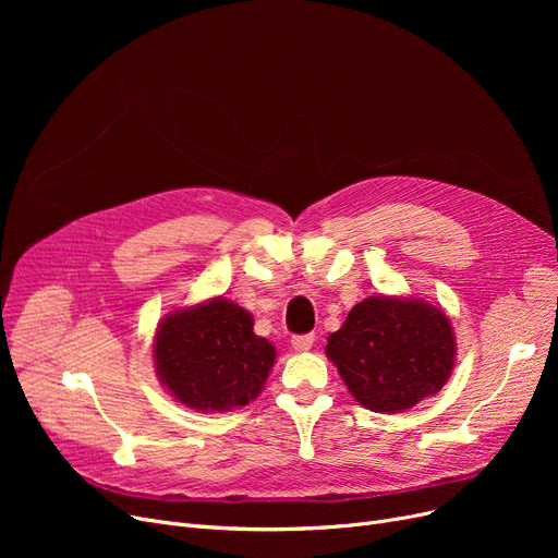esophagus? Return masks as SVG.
<instances>
[{"mask_svg": "<svg viewBox=\"0 0 558 558\" xmlns=\"http://www.w3.org/2000/svg\"><path fill=\"white\" fill-rule=\"evenodd\" d=\"M314 343V337L312 335H296L291 337V348L296 350V353H305V350H310Z\"/></svg>", "mask_w": 558, "mask_h": 558, "instance_id": "1", "label": "esophagus"}]
</instances>
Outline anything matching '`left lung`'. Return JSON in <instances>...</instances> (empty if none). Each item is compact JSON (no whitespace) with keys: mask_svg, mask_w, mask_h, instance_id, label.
Here are the masks:
<instances>
[{"mask_svg":"<svg viewBox=\"0 0 558 558\" xmlns=\"http://www.w3.org/2000/svg\"><path fill=\"white\" fill-rule=\"evenodd\" d=\"M326 355L360 404L400 414L444 389L457 343L438 307L421 299L368 296L328 337Z\"/></svg>","mask_w":558,"mask_h":558,"instance_id":"left-lung-1","label":"left lung"}]
</instances>
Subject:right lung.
Wrapping results in <instances>:
<instances>
[{
    "mask_svg": "<svg viewBox=\"0 0 558 558\" xmlns=\"http://www.w3.org/2000/svg\"><path fill=\"white\" fill-rule=\"evenodd\" d=\"M162 387L196 412H230L255 400L276 362V348L253 332V316L230 303L169 312L154 341Z\"/></svg>",
    "mask_w": 558,
    "mask_h": 558,
    "instance_id": "right-lung-1",
    "label": "right lung"
}]
</instances>
